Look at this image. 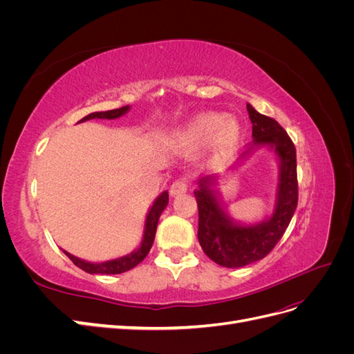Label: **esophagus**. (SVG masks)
Returning <instances> with one entry per match:
<instances>
[{
  "mask_svg": "<svg viewBox=\"0 0 354 354\" xmlns=\"http://www.w3.org/2000/svg\"><path fill=\"white\" fill-rule=\"evenodd\" d=\"M187 187H189V181H187V178H178V180H176L173 185H171V187H169V194L173 195V196H176V195H181V194H185V192L187 190Z\"/></svg>",
  "mask_w": 354,
  "mask_h": 354,
  "instance_id": "34e87169",
  "label": "esophagus"
}]
</instances>
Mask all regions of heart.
Returning a JSON list of instances; mask_svg holds the SVG:
<instances>
[{
  "label": "heart",
  "instance_id": "obj_1",
  "mask_svg": "<svg viewBox=\"0 0 354 354\" xmlns=\"http://www.w3.org/2000/svg\"><path fill=\"white\" fill-rule=\"evenodd\" d=\"M242 138V127L223 113L207 112L195 116L174 136V145L181 151H194L211 143L218 156L229 155L238 147Z\"/></svg>",
  "mask_w": 354,
  "mask_h": 354
}]
</instances>
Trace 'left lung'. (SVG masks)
I'll use <instances>...</instances> for the list:
<instances>
[{"instance_id": "obj_1", "label": "left lung", "mask_w": 354, "mask_h": 354, "mask_svg": "<svg viewBox=\"0 0 354 354\" xmlns=\"http://www.w3.org/2000/svg\"><path fill=\"white\" fill-rule=\"evenodd\" d=\"M252 122V146H272L281 160L276 207L270 218L254 226H239L227 216L209 186L214 177H202L194 194L198 202V239L212 261L223 267H243L259 261L281 241L298 203L297 153L288 133L273 118L246 104ZM251 146V147H252Z\"/></svg>"}]
</instances>
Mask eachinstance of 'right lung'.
Here are the masks:
<instances>
[{
  "mask_svg": "<svg viewBox=\"0 0 354 354\" xmlns=\"http://www.w3.org/2000/svg\"><path fill=\"white\" fill-rule=\"evenodd\" d=\"M128 109H130V106H122V108H120V109L106 111V112H94L87 116H84L81 122L94 120V118H99V120H115V118H120L124 113H127ZM167 205H168V192H162V194H160L158 196V199L153 202L151 211H149V214H147L145 234H143V241H142L140 246H138L134 252L128 254L125 257H121V259L104 261V263H88V261H84L81 259H77V257H73L72 254H69L66 251H63V252L69 257L75 266H78L80 269H82L87 273H91V274H118V273H124L127 270H130L138 263H142L146 259L149 251H151L153 239H155L156 227H158V220Z\"/></svg>",
  "mask_w": 354,
  "mask_h": 354,
  "instance_id": "right-lung-1",
  "label": "right lung"
}]
</instances>
